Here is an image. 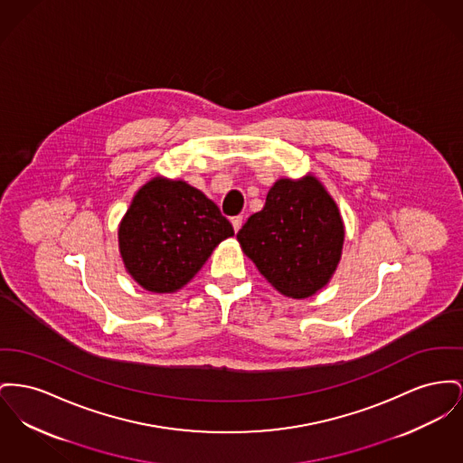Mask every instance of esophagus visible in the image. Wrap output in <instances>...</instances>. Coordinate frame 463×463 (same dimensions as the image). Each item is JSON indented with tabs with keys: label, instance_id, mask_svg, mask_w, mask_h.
<instances>
[{
	"label": "esophagus",
	"instance_id": "obj_1",
	"mask_svg": "<svg viewBox=\"0 0 463 463\" xmlns=\"http://www.w3.org/2000/svg\"><path fill=\"white\" fill-rule=\"evenodd\" d=\"M231 222H232V227H234V231L238 232L240 229H241V225H243V217L241 215H238V217L231 218Z\"/></svg>",
	"mask_w": 463,
	"mask_h": 463
}]
</instances>
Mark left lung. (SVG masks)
Wrapping results in <instances>:
<instances>
[{
    "label": "left lung",
    "instance_id": "8db88e82",
    "mask_svg": "<svg viewBox=\"0 0 463 463\" xmlns=\"http://www.w3.org/2000/svg\"><path fill=\"white\" fill-rule=\"evenodd\" d=\"M343 240L339 210L313 176L278 180L264 208L238 232L260 274L294 299L309 298L326 285L341 259Z\"/></svg>",
    "mask_w": 463,
    "mask_h": 463
}]
</instances>
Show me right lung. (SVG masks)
<instances>
[{"instance_id":"obj_1","label":"right lung","mask_w":463,"mask_h":463,"mask_svg":"<svg viewBox=\"0 0 463 463\" xmlns=\"http://www.w3.org/2000/svg\"><path fill=\"white\" fill-rule=\"evenodd\" d=\"M234 229L217 204L185 182L154 178L137 192L118 229L124 264L150 292L184 287Z\"/></svg>"}]
</instances>
